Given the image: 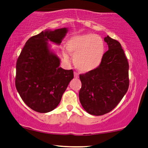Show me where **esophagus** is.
<instances>
[{"label":"esophagus","mask_w":148,"mask_h":148,"mask_svg":"<svg viewBox=\"0 0 148 148\" xmlns=\"http://www.w3.org/2000/svg\"><path fill=\"white\" fill-rule=\"evenodd\" d=\"M74 77L75 78H78L79 77V74L77 72H74Z\"/></svg>","instance_id":"34e87169"}]
</instances>
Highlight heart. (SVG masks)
<instances>
[{"instance_id": "obj_1", "label": "heart", "mask_w": 148, "mask_h": 148, "mask_svg": "<svg viewBox=\"0 0 148 148\" xmlns=\"http://www.w3.org/2000/svg\"><path fill=\"white\" fill-rule=\"evenodd\" d=\"M67 50L73 56L74 64L82 71L88 72L100 65L105 52L102 38L94 34L72 37L67 42Z\"/></svg>"}]
</instances>
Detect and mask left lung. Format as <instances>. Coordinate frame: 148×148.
Here are the masks:
<instances>
[{
    "label": "left lung",
    "mask_w": 148,
    "mask_h": 148,
    "mask_svg": "<svg viewBox=\"0 0 148 148\" xmlns=\"http://www.w3.org/2000/svg\"><path fill=\"white\" fill-rule=\"evenodd\" d=\"M108 46L98 67L79 75V93L83 108L90 114L100 116L116 107L128 90L129 62L121 44L108 36Z\"/></svg>",
    "instance_id": "left-lung-1"
}]
</instances>
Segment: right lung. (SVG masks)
Listing matches in <instances>:
<instances>
[{"mask_svg": "<svg viewBox=\"0 0 148 148\" xmlns=\"http://www.w3.org/2000/svg\"><path fill=\"white\" fill-rule=\"evenodd\" d=\"M66 28L47 30L26 42L16 63L15 87L24 102L40 113L54 110L73 78V71L60 67V60L50 51L48 41L60 44Z\"/></svg>", "mask_w": 148, "mask_h": 148, "instance_id": "right-lung-1", "label": "right lung"}]
</instances>
